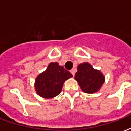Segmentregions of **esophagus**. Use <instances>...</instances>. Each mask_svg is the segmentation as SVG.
<instances>
[{"instance_id":"1","label":"esophagus","mask_w":131,"mask_h":131,"mask_svg":"<svg viewBox=\"0 0 131 131\" xmlns=\"http://www.w3.org/2000/svg\"><path fill=\"white\" fill-rule=\"evenodd\" d=\"M71 73L73 75V76H74L75 73V69H72L71 70Z\"/></svg>"}]
</instances>
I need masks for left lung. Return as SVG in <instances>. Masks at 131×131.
Listing matches in <instances>:
<instances>
[{
	"label": "left lung",
	"instance_id": "8db88e82",
	"mask_svg": "<svg viewBox=\"0 0 131 131\" xmlns=\"http://www.w3.org/2000/svg\"><path fill=\"white\" fill-rule=\"evenodd\" d=\"M75 80L78 82L81 89L86 93H94L98 91L104 81L105 78L100 71L95 69L87 62L80 64Z\"/></svg>",
	"mask_w": 131,
	"mask_h": 131
}]
</instances>
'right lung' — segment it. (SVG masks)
<instances>
[{"label": "right lung", "mask_w": 131, "mask_h": 131, "mask_svg": "<svg viewBox=\"0 0 131 131\" xmlns=\"http://www.w3.org/2000/svg\"><path fill=\"white\" fill-rule=\"evenodd\" d=\"M72 74L58 62H51L47 69L39 74L35 80L37 94L43 98H53L60 93L64 82Z\"/></svg>", "instance_id": "add662e5"}]
</instances>
